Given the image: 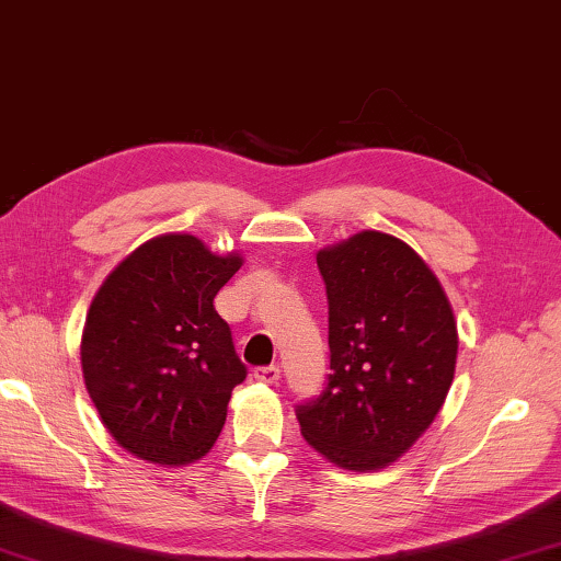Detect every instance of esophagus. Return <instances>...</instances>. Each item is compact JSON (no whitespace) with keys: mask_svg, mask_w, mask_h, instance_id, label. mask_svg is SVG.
Wrapping results in <instances>:
<instances>
[{"mask_svg":"<svg viewBox=\"0 0 561 561\" xmlns=\"http://www.w3.org/2000/svg\"><path fill=\"white\" fill-rule=\"evenodd\" d=\"M254 380L264 385H277L279 368L277 365H262V368H254Z\"/></svg>","mask_w":561,"mask_h":561,"instance_id":"34e87169","label":"esophagus"}]
</instances>
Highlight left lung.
<instances>
[{"label":"left lung","instance_id":"obj_1","mask_svg":"<svg viewBox=\"0 0 561 561\" xmlns=\"http://www.w3.org/2000/svg\"><path fill=\"white\" fill-rule=\"evenodd\" d=\"M329 297V385L297 407L301 436L345 471H380L430 430L449 394L458 331L436 274L380 230L316 252Z\"/></svg>","mask_w":561,"mask_h":561}]
</instances>
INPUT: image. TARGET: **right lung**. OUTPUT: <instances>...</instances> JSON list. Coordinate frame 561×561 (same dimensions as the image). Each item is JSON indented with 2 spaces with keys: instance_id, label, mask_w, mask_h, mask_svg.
Instances as JSON below:
<instances>
[{
  "instance_id": "1",
  "label": "right lung",
  "mask_w": 561,
  "mask_h": 561,
  "mask_svg": "<svg viewBox=\"0 0 561 561\" xmlns=\"http://www.w3.org/2000/svg\"><path fill=\"white\" fill-rule=\"evenodd\" d=\"M240 267L238 252L167 232L129 252L90 304L88 394L112 439L141 461L183 466L216 444L248 370L213 299Z\"/></svg>"
}]
</instances>
